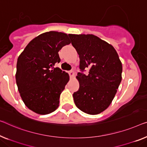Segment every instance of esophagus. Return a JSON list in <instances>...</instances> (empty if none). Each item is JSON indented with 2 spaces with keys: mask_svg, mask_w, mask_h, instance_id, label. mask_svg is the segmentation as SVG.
Segmentation results:
<instances>
[{
  "mask_svg": "<svg viewBox=\"0 0 147 147\" xmlns=\"http://www.w3.org/2000/svg\"><path fill=\"white\" fill-rule=\"evenodd\" d=\"M69 74L70 76H71V78H73V77H74V71H69Z\"/></svg>",
  "mask_w": 147,
  "mask_h": 147,
  "instance_id": "esophagus-1",
  "label": "esophagus"
}]
</instances>
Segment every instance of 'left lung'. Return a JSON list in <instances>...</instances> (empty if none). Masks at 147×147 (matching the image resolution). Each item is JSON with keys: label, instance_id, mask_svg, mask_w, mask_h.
<instances>
[{"label": "left lung", "instance_id": "1", "mask_svg": "<svg viewBox=\"0 0 147 147\" xmlns=\"http://www.w3.org/2000/svg\"><path fill=\"white\" fill-rule=\"evenodd\" d=\"M79 55L80 69L88 68V75L76 76L79 90L73 94L77 108L96 115L108 108L122 79V64L115 48L93 34H69Z\"/></svg>", "mask_w": 147, "mask_h": 147}]
</instances>
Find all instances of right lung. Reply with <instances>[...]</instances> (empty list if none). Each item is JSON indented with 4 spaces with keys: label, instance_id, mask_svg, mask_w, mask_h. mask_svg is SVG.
<instances>
[{
    "label": "right lung",
    "instance_id": "right-lung-1",
    "mask_svg": "<svg viewBox=\"0 0 147 147\" xmlns=\"http://www.w3.org/2000/svg\"><path fill=\"white\" fill-rule=\"evenodd\" d=\"M70 43L65 33L47 32L33 39L18 58V89L24 104L34 112L49 114L59 106L69 75L54 66L61 61L58 52Z\"/></svg>",
    "mask_w": 147,
    "mask_h": 147
}]
</instances>
